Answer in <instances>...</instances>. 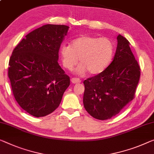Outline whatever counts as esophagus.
<instances>
[{"label":"esophagus","instance_id":"34e87169","mask_svg":"<svg viewBox=\"0 0 154 154\" xmlns=\"http://www.w3.org/2000/svg\"><path fill=\"white\" fill-rule=\"evenodd\" d=\"M71 82H72V84H79L81 82V80H80L79 79H78V78L73 77L71 79Z\"/></svg>","mask_w":154,"mask_h":154}]
</instances>
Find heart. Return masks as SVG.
I'll use <instances>...</instances> for the list:
<instances>
[{
    "label": "heart",
    "instance_id": "b5f03b06",
    "mask_svg": "<svg viewBox=\"0 0 154 154\" xmlns=\"http://www.w3.org/2000/svg\"><path fill=\"white\" fill-rule=\"evenodd\" d=\"M63 66L71 70L79 61L81 63L77 72L84 74L98 75L106 69L111 63L115 53V45L109 38L82 36L73 40L71 45H63L60 48Z\"/></svg>",
    "mask_w": 154,
    "mask_h": 154
}]
</instances>
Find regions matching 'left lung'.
<instances>
[{"instance_id":"left-lung-1","label":"left lung","mask_w":154,"mask_h":154,"mask_svg":"<svg viewBox=\"0 0 154 154\" xmlns=\"http://www.w3.org/2000/svg\"><path fill=\"white\" fill-rule=\"evenodd\" d=\"M113 61L104 72L85 80L83 103L94 118H111L132 101L140 77V68L129 47L119 34Z\"/></svg>"}]
</instances>
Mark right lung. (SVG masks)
<instances>
[{
	"instance_id": "add662e5",
	"label": "right lung",
	"mask_w": 154,
	"mask_h": 154,
	"mask_svg": "<svg viewBox=\"0 0 154 154\" xmlns=\"http://www.w3.org/2000/svg\"><path fill=\"white\" fill-rule=\"evenodd\" d=\"M69 27L47 24L27 34L9 61L8 77L18 105L36 118L60 104L70 77L59 65V50Z\"/></svg>"
}]
</instances>
